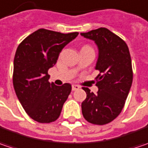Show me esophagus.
<instances>
[{
  "label": "esophagus",
  "mask_w": 148,
  "mask_h": 148,
  "mask_svg": "<svg viewBox=\"0 0 148 148\" xmlns=\"http://www.w3.org/2000/svg\"><path fill=\"white\" fill-rule=\"evenodd\" d=\"M79 88H80V86H79V85H77V84H73V85H72V90H73V91H74V90H78Z\"/></svg>",
  "instance_id": "34e87169"
}]
</instances>
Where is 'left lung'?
<instances>
[{
    "instance_id": "8db88e82",
    "label": "left lung",
    "mask_w": 148,
    "mask_h": 148,
    "mask_svg": "<svg viewBox=\"0 0 148 148\" xmlns=\"http://www.w3.org/2000/svg\"><path fill=\"white\" fill-rule=\"evenodd\" d=\"M92 40L99 49L95 69L96 94L83 88L87 98L82 103L84 118L90 123L104 125L115 119L125 104L132 83V69L129 49L125 42L107 28H99L81 33Z\"/></svg>"
}]
</instances>
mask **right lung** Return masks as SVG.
Masks as SVG:
<instances>
[{
  "mask_svg": "<svg viewBox=\"0 0 148 148\" xmlns=\"http://www.w3.org/2000/svg\"><path fill=\"white\" fill-rule=\"evenodd\" d=\"M79 35L40 29L18 46L14 59L13 85L23 108L38 123L54 122L71 92V84L49 83L48 70L57 62L63 48Z\"/></svg>",
  "mask_w": 148,
  "mask_h": 148,
  "instance_id": "right-lung-1",
  "label": "right lung"
}]
</instances>
